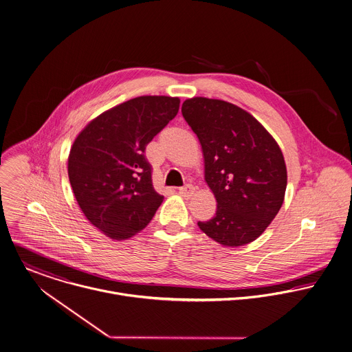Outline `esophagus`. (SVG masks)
Returning <instances> with one entry per match:
<instances>
[{
    "instance_id": "34e87169",
    "label": "esophagus",
    "mask_w": 352,
    "mask_h": 352,
    "mask_svg": "<svg viewBox=\"0 0 352 352\" xmlns=\"http://www.w3.org/2000/svg\"><path fill=\"white\" fill-rule=\"evenodd\" d=\"M179 194H180L182 197H184V198L188 199V198H191L192 194H194V187L190 186V184H187V186L179 188Z\"/></svg>"
}]
</instances>
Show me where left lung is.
<instances>
[{
  "label": "left lung",
  "mask_w": 352,
  "mask_h": 352,
  "mask_svg": "<svg viewBox=\"0 0 352 352\" xmlns=\"http://www.w3.org/2000/svg\"><path fill=\"white\" fill-rule=\"evenodd\" d=\"M182 113L199 139L205 180L217 201L216 216L198 227L226 247L254 241L284 202L281 148L256 118L234 104L194 97L183 102Z\"/></svg>",
  "instance_id": "obj_1"
}]
</instances>
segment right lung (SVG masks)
Instances as JSON below:
<instances>
[{
  "instance_id": "1",
  "label": "right lung",
  "mask_w": 352,
  "mask_h": 352,
  "mask_svg": "<svg viewBox=\"0 0 352 352\" xmlns=\"http://www.w3.org/2000/svg\"><path fill=\"white\" fill-rule=\"evenodd\" d=\"M179 107L177 97H136L91 120L76 136L69 183L86 219L108 237L125 240L140 232L162 204L144 150Z\"/></svg>"
}]
</instances>
